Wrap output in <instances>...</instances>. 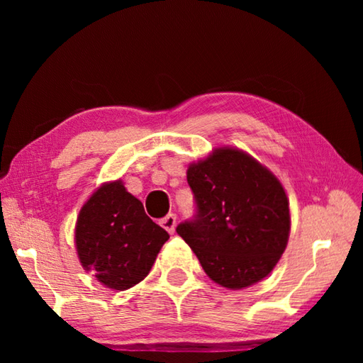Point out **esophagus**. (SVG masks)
<instances>
[{"label": "esophagus", "instance_id": "34e87169", "mask_svg": "<svg viewBox=\"0 0 363 363\" xmlns=\"http://www.w3.org/2000/svg\"><path fill=\"white\" fill-rule=\"evenodd\" d=\"M160 224H162V227L164 230H168L169 233L174 232V227H176V214L169 213L164 216L162 220H160Z\"/></svg>", "mask_w": 363, "mask_h": 363}]
</instances>
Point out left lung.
I'll return each instance as SVG.
<instances>
[{
    "label": "left lung",
    "mask_w": 363,
    "mask_h": 363,
    "mask_svg": "<svg viewBox=\"0 0 363 363\" xmlns=\"http://www.w3.org/2000/svg\"><path fill=\"white\" fill-rule=\"evenodd\" d=\"M195 214L176 227L208 277L230 290L262 280L284 255L290 208L280 181L242 150L190 164Z\"/></svg>",
    "instance_id": "8db88e82"
}]
</instances>
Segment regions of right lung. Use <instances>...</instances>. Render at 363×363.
Here are the masks:
<instances>
[{"instance_id":"add662e5","label":"right lung","mask_w":363,"mask_h":363,"mask_svg":"<svg viewBox=\"0 0 363 363\" xmlns=\"http://www.w3.org/2000/svg\"><path fill=\"white\" fill-rule=\"evenodd\" d=\"M169 233L147 216L121 181L104 184L83 205L75 242L82 266L112 290H128L150 272Z\"/></svg>"}]
</instances>
